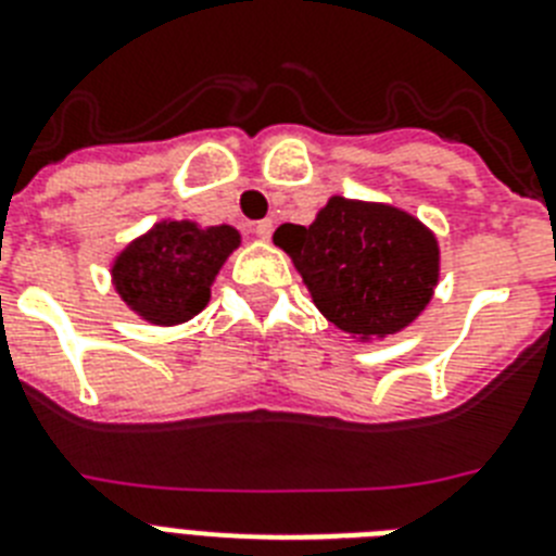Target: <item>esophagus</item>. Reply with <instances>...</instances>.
I'll use <instances>...</instances> for the list:
<instances>
[{"label":"esophagus","mask_w":556,"mask_h":556,"mask_svg":"<svg viewBox=\"0 0 556 556\" xmlns=\"http://www.w3.org/2000/svg\"><path fill=\"white\" fill-rule=\"evenodd\" d=\"M254 235L260 237V240H270V235H274V223H270V220H260L254 226Z\"/></svg>","instance_id":"obj_1"}]
</instances>
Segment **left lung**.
<instances>
[{
    "instance_id": "1",
    "label": "left lung",
    "mask_w": 556,
    "mask_h": 556,
    "mask_svg": "<svg viewBox=\"0 0 556 556\" xmlns=\"http://www.w3.org/2000/svg\"><path fill=\"white\" fill-rule=\"evenodd\" d=\"M274 242L293 260L321 316L362 342L407 328L438 286L435 235L387 203L336 194L311 226L286 223Z\"/></svg>"
}]
</instances>
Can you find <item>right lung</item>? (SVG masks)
Listing matches in <instances>:
<instances>
[{
  "mask_svg": "<svg viewBox=\"0 0 556 556\" xmlns=\"http://www.w3.org/2000/svg\"><path fill=\"white\" fill-rule=\"evenodd\" d=\"M237 245L231 226L161 220L115 256L112 286L141 319L172 328L208 305L214 277Z\"/></svg>",
  "mask_w": 556,
  "mask_h": 556,
  "instance_id": "right-lung-1",
  "label": "right lung"
}]
</instances>
